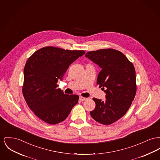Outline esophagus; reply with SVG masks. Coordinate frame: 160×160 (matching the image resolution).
<instances>
[{
    "instance_id": "esophagus-1",
    "label": "esophagus",
    "mask_w": 160,
    "mask_h": 160,
    "mask_svg": "<svg viewBox=\"0 0 160 160\" xmlns=\"http://www.w3.org/2000/svg\"><path fill=\"white\" fill-rule=\"evenodd\" d=\"M80 100H81V101H85L86 100H87V98H85V97H80Z\"/></svg>"
}]
</instances>
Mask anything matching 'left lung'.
I'll list each match as a JSON object with an SVG mask.
<instances>
[{
    "instance_id": "1",
    "label": "left lung",
    "mask_w": 160,
    "mask_h": 160,
    "mask_svg": "<svg viewBox=\"0 0 160 160\" xmlns=\"http://www.w3.org/2000/svg\"><path fill=\"white\" fill-rule=\"evenodd\" d=\"M85 57L101 68L97 83L106 94L104 101L93 98L96 105L90 114L96 122L111 124L124 115L134 99L135 68L122 52L113 49L90 51Z\"/></svg>"
}]
</instances>
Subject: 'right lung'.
Listing matches in <instances>:
<instances>
[{"instance_id":"add662e5","label":"right lung","mask_w":160,"mask_h":160,"mask_svg":"<svg viewBox=\"0 0 160 160\" xmlns=\"http://www.w3.org/2000/svg\"><path fill=\"white\" fill-rule=\"evenodd\" d=\"M83 51L47 47L36 51L24 68L22 92L30 109L51 124L65 120L78 102L77 95L64 94L57 83L62 80L68 67Z\"/></svg>"}]
</instances>
